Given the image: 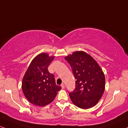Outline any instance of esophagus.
<instances>
[{"instance_id": "esophagus-1", "label": "esophagus", "mask_w": 128, "mask_h": 128, "mask_svg": "<svg viewBox=\"0 0 128 128\" xmlns=\"http://www.w3.org/2000/svg\"><path fill=\"white\" fill-rule=\"evenodd\" d=\"M61 88H62V89H64V88H65V85H64V84H62L61 85Z\"/></svg>"}]
</instances>
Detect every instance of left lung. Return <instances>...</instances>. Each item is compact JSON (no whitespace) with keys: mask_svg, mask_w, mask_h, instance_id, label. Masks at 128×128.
Returning a JSON list of instances; mask_svg holds the SVG:
<instances>
[{"mask_svg":"<svg viewBox=\"0 0 128 128\" xmlns=\"http://www.w3.org/2000/svg\"><path fill=\"white\" fill-rule=\"evenodd\" d=\"M65 59L76 79V88L69 93L72 102L81 109L93 108L104 92L105 76L102 69L91 56L83 51H75Z\"/></svg>","mask_w":128,"mask_h":128,"instance_id":"8db88e82","label":"left lung"}]
</instances>
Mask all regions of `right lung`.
<instances>
[{"label":"right lung","mask_w":128,"mask_h":128,"mask_svg":"<svg viewBox=\"0 0 128 128\" xmlns=\"http://www.w3.org/2000/svg\"><path fill=\"white\" fill-rule=\"evenodd\" d=\"M54 56L41 53L32 60L22 82V92L32 104L44 106L52 102L61 90L56 85L54 76L48 70Z\"/></svg>","instance_id":"obj_1"}]
</instances>
